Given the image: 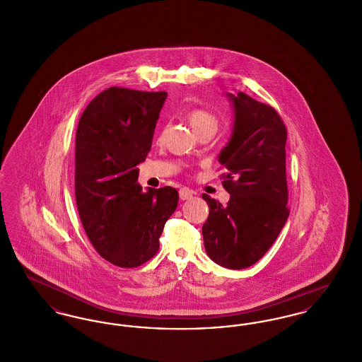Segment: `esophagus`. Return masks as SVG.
Here are the masks:
<instances>
[{
    "label": "esophagus",
    "mask_w": 362,
    "mask_h": 362,
    "mask_svg": "<svg viewBox=\"0 0 362 362\" xmlns=\"http://www.w3.org/2000/svg\"><path fill=\"white\" fill-rule=\"evenodd\" d=\"M194 195V191L192 189H187V187H183V189H179V197L182 201H187L191 199Z\"/></svg>",
    "instance_id": "1"
}]
</instances>
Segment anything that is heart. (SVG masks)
I'll use <instances>...</instances> for the list:
<instances>
[{"mask_svg":"<svg viewBox=\"0 0 362 362\" xmlns=\"http://www.w3.org/2000/svg\"><path fill=\"white\" fill-rule=\"evenodd\" d=\"M187 119L195 133L199 130H205V129L216 130L217 124H218L217 118L210 111L202 110V108L191 110L187 115Z\"/></svg>","mask_w":362,"mask_h":362,"instance_id":"b5f03b06","label":"heart"}]
</instances>
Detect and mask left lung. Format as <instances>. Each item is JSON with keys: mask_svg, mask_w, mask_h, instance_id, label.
<instances>
[{"mask_svg": "<svg viewBox=\"0 0 362 362\" xmlns=\"http://www.w3.org/2000/svg\"><path fill=\"white\" fill-rule=\"evenodd\" d=\"M225 95L233 127L218 161L228 171L223 186L230 198L224 206L202 195L209 206L202 235L209 258L240 270L269 251L289 217L286 127L272 105L243 92Z\"/></svg>", "mask_w": 362, "mask_h": 362, "instance_id": "1", "label": "left lung"}]
</instances>
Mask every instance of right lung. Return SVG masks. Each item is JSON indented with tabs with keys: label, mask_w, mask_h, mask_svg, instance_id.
I'll list each match as a JSON object with an SVG mask.
<instances>
[{
	"label": "right lung",
	"mask_w": 362,
	"mask_h": 362,
	"mask_svg": "<svg viewBox=\"0 0 362 362\" xmlns=\"http://www.w3.org/2000/svg\"><path fill=\"white\" fill-rule=\"evenodd\" d=\"M167 92L111 86L86 105L76 133V202L88 239L105 260L137 267L153 258L177 207L173 187L137 183Z\"/></svg>",
	"instance_id": "1"
}]
</instances>
